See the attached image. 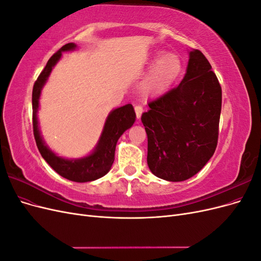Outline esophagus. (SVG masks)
Segmentation results:
<instances>
[{"instance_id": "34e87169", "label": "esophagus", "mask_w": 261, "mask_h": 261, "mask_svg": "<svg viewBox=\"0 0 261 261\" xmlns=\"http://www.w3.org/2000/svg\"><path fill=\"white\" fill-rule=\"evenodd\" d=\"M143 111H144L143 107H141V106H135V112H136L137 118H140V115H141V113H143Z\"/></svg>"}]
</instances>
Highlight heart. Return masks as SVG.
<instances>
[{
	"instance_id": "1",
	"label": "heart",
	"mask_w": 261,
	"mask_h": 261,
	"mask_svg": "<svg viewBox=\"0 0 261 261\" xmlns=\"http://www.w3.org/2000/svg\"><path fill=\"white\" fill-rule=\"evenodd\" d=\"M154 65L141 83V89L149 94L161 93L174 83L180 74L181 62L177 54L158 52Z\"/></svg>"
}]
</instances>
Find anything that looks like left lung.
I'll list each match as a JSON object with an SVG mask.
<instances>
[{"label": "left lung", "mask_w": 261, "mask_h": 261, "mask_svg": "<svg viewBox=\"0 0 261 261\" xmlns=\"http://www.w3.org/2000/svg\"><path fill=\"white\" fill-rule=\"evenodd\" d=\"M148 106L141 122L150 171L170 181L191 178L215 153L219 137L222 90L206 57L189 52L183 81Z\"/></svg>", "instance_id": "left-lung-1"}]
</instances>
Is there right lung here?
I'll return each mask as SVG.
<instances>
[{
    "label": "right lung",
    "instance_id": "1",
    "mask_svg": "<svg viewBox=\"0 0 261 261\" xmlns=\"http://www.w3.org/2000/svg\"><path fill=\"white\" fill-rule=\"evenodd\" d=\"M75 48V43H67L63 45L58 52H55L49 59L45 67L35 82L33 89V126L37 147L42 158L48 162L50 167L63 177L73 181H78V183H85V181H91L105 176L111 169L114 161L117 140L126 129L132 127V125L135 122L136 114L132 105L117 108L110 113L96 149L90 155L85 156L83 159H63V158L53 153L44 145L38 128L37 120L39 97H40L41 89L46 80H48L52 67L60 60L62 52L74 50Z\"/></svg>",
    "mask_w": 261,
    "mask_h": 261
}]
</instances>
